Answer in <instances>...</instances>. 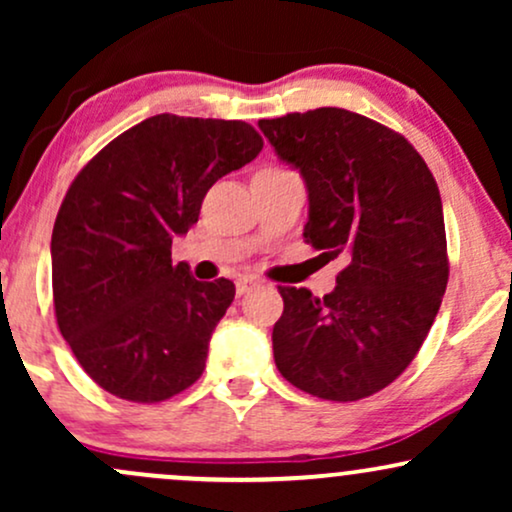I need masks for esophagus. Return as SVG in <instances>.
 Returning a JSON list of instances; mask_svg holds the SVG:
<instances>
[{"mask_svg": "<svg viewBox=\"0 0 512 512\" xmlns=\"http://www.w3.org/2000/svg\"><path fill=\"white\" fill-rule=\"evenodd\" d=\"M257 286H260V279H257V276H240L236 281V293L238 296H245V293L257 289Z\"/></svg>", "mask_w": 512, "mask_h": 512, "instance_id": "1", "label": "esophagus"}]
</instances>
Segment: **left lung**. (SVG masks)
Instances as JSON below:
<instances>
[{
    "label": "left lung",
    "mask_w": 512,
    "mask_h": 512,
    "mask_svg": "<svg viewBox=\"0 0 512 512\" xmlns=\"http://www.w3.org/2000/svg\"><path fill=\"white\" fill-rule=\"evenodd\" d=\"M308 187L305 243L349 262L327 296L279 286L274 363L308 395L356 402L407 370L448 286L436 178L395 129L344 108L260 120Z\"/></svg>",
    "instance_id": "8db88e82"
}]
</instances>
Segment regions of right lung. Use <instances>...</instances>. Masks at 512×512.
<instances>
[{"instance_id":"right-lung-1","label":"right lung","mask_w":512,"mask_h":512,"mask_svg":"<svg viewBox=\"0 0 512 512\" xmlns=\"http://www.w3.org/2000/svg\"><path fill=\"white\" fill-rule=\"evenodd\" d=\"M260 151L243 120L163 113L115 137L69 185L50 245L57 327L105 392L154 404L202 375L236 286L197 281L170 248L209 187Z\"/></svg>"}]
</instances>
